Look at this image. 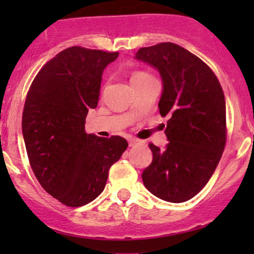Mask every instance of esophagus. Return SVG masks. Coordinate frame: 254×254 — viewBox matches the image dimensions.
<instances>
[{"label": "esophagus", "instance_id": "esophagus-1", "mask_svg": "<svg viewBox=\"0 0 254 254\" xmlns=\"http://www.w3.org/2000/svg\"><path fill=\"white\" fill-rule=\"evenodd\" d=\"M136 143H139V140L136 139H132V137H130L129 139V146H135Z\"/></svg>", "mask_w": 254, "mask_h": 254}]
</instances>
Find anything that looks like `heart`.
<instances>
[{"mask_svg": "<svg viewBox=\"0 0 254 254\" xmlns=\"http://www.w3.org/2000/svg\"><path fill=\"white\" fill-rule=\"evenodd\" d=\"M146 77H150V76H148L147 73L137 72V73H135L134 76H132V77H131V81H132V79H140V78H146Z\"/></svg>", "mask_w": 254, "mask_h": 254, "instance_id": "b5f03b06", "label": "heart"}]
</instances>
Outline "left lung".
<instances>
[{
	"mask_svg": "<svg viewBox=\"0 0 254 254\" xmlns=\"http://www.w3.org/2000/svg\"><path fill=\"white\" fill-rule=\"evenodd\" d=\"M135 59L158 71V108L168 115L163 150L150 143L146 188L162 200L183 203L205 187L226 143V104L219 79L205 63L173 43L141 48Z\"/></svg>",
	"mask_w": 254,
	"mask_h": 254,
	"instance_id": "obj_1",
	"label": "left lung"
}]
</instances>
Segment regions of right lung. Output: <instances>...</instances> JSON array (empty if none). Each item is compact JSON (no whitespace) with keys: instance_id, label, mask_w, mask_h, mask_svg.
Returning a JSON list of instances; mask_svg holds the SVG:
<instances>
[{"instance_id":"1","label":"right lung","mask_w":254,"mask_h":254,"mask_svg":"<svg viewBox=\"0 0 254 254\" xmlns=\"http://www.w3.org/2000/svg\"><path fill=\"white\" fill-rule=\"evenodd\" d=\"M118 56L65 49L43 66L27 94L22 132L30 166L43 188L67 206L94 200L127 147L124 137L84 131L88 109L98 104L104 68Z\"/></svg>"}]
</instances>
